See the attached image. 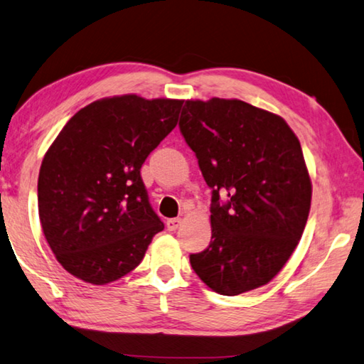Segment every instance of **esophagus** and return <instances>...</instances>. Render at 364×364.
Wrapping results in <instances>:
<instances>
[{
	"mask_svg": "<svg viewBox=\"0 0 364 364\" xmlns=\"http://www.w3.org/2000/svg\"><path fill=\"white\" fill-rule=\"evenodd\" d=\"M182 224V219L181 218H174V219H168L166 220V227H168L169 232H176L178 227Z\"/></svg>",
	"mask_w": 364,
	"mask_h": 364,
	"instance_id": "esophagus-1",
	"label": "esophagus"
}]
</instances>
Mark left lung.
<instances>
[{
	"mask_svg": "<svg viewBox=\"0 0 364 364\" xmlns=\"http://www.w3.org/2000/svg\"><path fill=\"white\" fill-rule=\"evenodd\" d=\"M178 126L213 188L211 245L190 256L192 269L219 294L257 289L288 262L307 224L301 142L279 114L238 99L186 100Z\"/></svg>",
	"mask_w": 364,
	"mask_h": 364,
	"instance_id": "left-lung-1",
	"label": "left lung"
}]
</instances>
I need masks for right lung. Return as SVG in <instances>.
I'll return each mask as SVG.
<instances>
[{
	"mask_svg": "<svg viewBox=\"0 0 364 364\" xmlns=\"http://www.w3.org/2000/svg\"><path fill=\"white\" fill-rule=\"evenodd\" d=\"M183 100L113 95L76 112L43 158L38 213L59 264L91 284L123 278L164 225L140 177Z\"/></svg>",
	"mask_w": 364,
	"mask_h": 364,
	"instance_id": "right-lung-1",
	"label": "right lung"
}]
</instances>
